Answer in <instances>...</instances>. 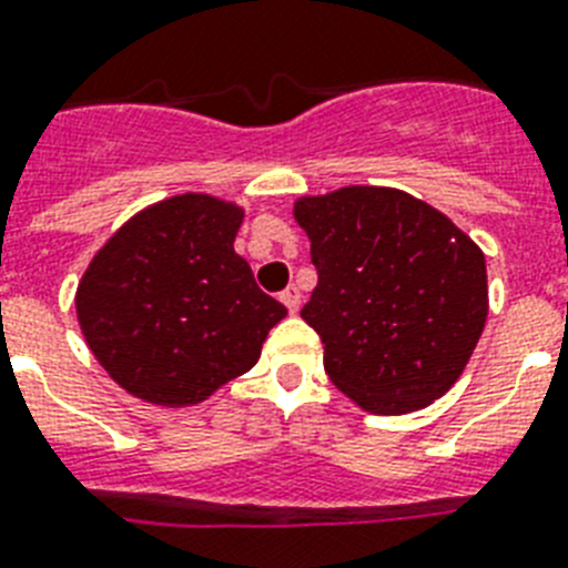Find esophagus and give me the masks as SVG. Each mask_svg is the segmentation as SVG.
<instances>
[{"label": "esophagus", "instance_id": "1", "mask_svg": "<svg viewBox=\"0 0 568 568\" xmlns=\"http://www.w3.org/2000/svg\"><path fill=\"white\" fill-rule=\"evenodd\" d=\"M280 300H283L285 306H288V312H297V308H300V288H297V285H288V288L280 294Z\"/></svg>", "mask_w": 568, "mask_h": 568}]
</instances>
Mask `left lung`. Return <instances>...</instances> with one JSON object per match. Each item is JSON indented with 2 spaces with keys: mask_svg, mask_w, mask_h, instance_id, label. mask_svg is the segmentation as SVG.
I'll list each match as a JSON object with an SVG mask.
<instances>
[{
  "mask_svg": "<svg viewBox=\"0 0 568 568\" xmlns=\"http://www.w3.org/2000/svg\"><path fill=\"white\" fill-rule=\"evenodd\" d=\"M317 285L300 317L321 335L328 378L357 407L402 416L454 387L488 317L483 247L395 187L294 202Z\"/></svg>",
  "mask_w": 568,
  "mask_h": 568,
  "instance_id": "obj_1",
  "label": "left lung"
}]
</instances>
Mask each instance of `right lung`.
I'll return each mask as SVG.
<instances>
[{"mask_svg": "<svg viewBox=\"0 0 568 568\" xmlns=\"http://www.w3.org/2000/svg\"><path fill=\"white\" fill-rule=\"evenodd\" d=\"M240 204L170 195L121 225L78 285V323L114 384L159 407H190L260 361L285 306L233 251Z\"/></svg>", "mask_w": 568, "mask_h": 568, "instance_id": "obj_1", "label": "right lung"}]
</instances>
